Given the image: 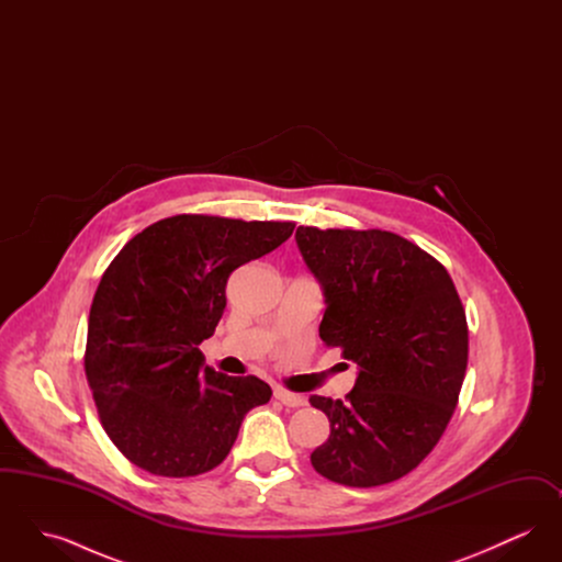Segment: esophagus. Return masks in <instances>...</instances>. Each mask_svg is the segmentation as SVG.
I'll return each mask as SVG.
<instances>
[{"instance_id":"34e87169","label":"esophagus","mask_w":562,"mask_h":562,"mask_svg":"<svg viewBox=\"0 0 562 562\" xmlns=\"http://www.w3.org/2000/svg\"><path fill=\"white\" fill-rule=\"evenodd\" d=\"M273 396H276V401H280L284 406H291V408H299V406H305V404H307L305 396L289 392V390H284V387H276V390H273Z\"/></svg>"}]
</instances>
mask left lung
Instances as JSON below:
<instances>
[{
	"mask_svg": "<svg viewBox=\"0 0 562 562\" xmlns=\"http://www.w3.org/2000/svg\"><path fill=\"white\" fill-rule=\"evenodd\" d=\"M324 293L321 339L358 364L346 401L312 396L330 436L314 470L379 486L415 470L453 417L468 367V322L453 280L417 244L381 229L296 227Z\"/></svg>",
	"mask_w": 562,
	"mask_h": 562,
	"instance_id": "obj_1",
	"label": "left lung"
}]
</instances>
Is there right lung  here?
Segmentation results:
<instances>
[{
	"label": "right lung",
	"mask_w": 562,
	"mask_h": 562,
	"mask_svg": "<svg viewBox=\"0 0 562 562\" xmlns=\"http://www.w3.org/2000/svg\"><path fill=\"white\" fill-rule=\"evenodd\" d=\"M291 221L177 214L117 252L92 299L86 379L111 442L140 470L188 479L232 451L244 415L271 398L255 374L204 364L229 273L289 240Z\"/></svg>",
	"instance_id": "right-lung-1"
}]
</instances>
